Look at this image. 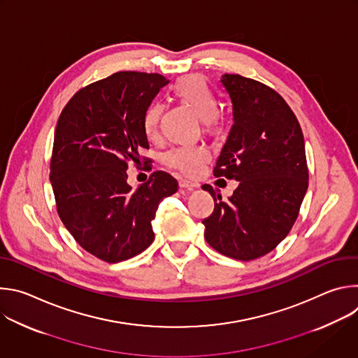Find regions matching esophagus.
Instances as JSON below:
<instances>
[{
    "label": "esophagus",
    "mask_w": 358,
    "mask_h": 358,
    "mask_svg": "<svg viewBox=\"0 0 358 358\" xmlns=\"http://www.w3.org/2000/svg\"><path fill=\"white\" fill-rule=\"evenodd\" d=\"M178 184H180L181 188H187V189H192L194 187H196L195 181H191V180H187V178H180Z\"/></svg>",
    "instance_id": "34e87169"
}]
</instances>
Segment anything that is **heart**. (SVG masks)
Here are the masks:
<instances>
[{"instance_id":"1","label":"heart","mask_w":358,"mask_h":358,"mask_svg":"<svg viewBox=\"0 0 358 358\" xmlns=\"http://www.w3.org/2000/svg\"><path fill=\"white\" fill-rule=\"evenodd\" d=\"M174 96L181 103L189 106L203 120L206 129L211 133L222 130L224 119L218 113V100L208 82L199 75H188L173 85ZM163 105L159 101L150 103L143 115V130L150 140L160 134ZM210 159V151L203 145H185L170 150L166 155V164L185 176L199 173L202 164Z\"/></svg>"}]
</instances>
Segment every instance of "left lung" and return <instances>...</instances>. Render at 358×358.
<instances>
[{
	"mask_svg": "<svg viewBox=\"0 0 358 358\" xmlns=\"http://www.w3.org/2000/svg\"><path fill=\"white\" fill-rule=\"evenodd\" d=\"M234 124L214 167L215 177L239 181L228 201L203 184L214 213L202 221L207 242L225 257L258 259L290 232L309 184L300 124L272 87L225 73Z\"/></svg>",
	"mask_w": 358,
	"mask_h": 358,
	"instance_id": "left-lung-1",
	"label": "left lung"
}]
</instances>
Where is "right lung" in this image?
Here are the masks:
<instances>
[{"label":"right lung","instance_id":"add662e5","mask_svg":"<svg viewBox=\"0 0 358 358\" xmlns=\"http://www.w3.org/2000/svg\"><path fill=\"white\" fill-rule=\"evenodd\" d=\"M167 83L159 73L117 72L76 92L59 116L49 176L57 210L75 241L105 262L147 249L159 203L178 189L166 171L133 189L126 173L148 148L143 115Z\"/></svg>","mask_w":358,"mask_h":358}]
</instances>
